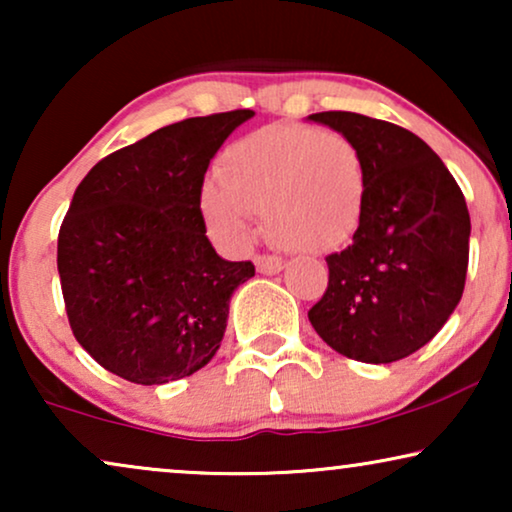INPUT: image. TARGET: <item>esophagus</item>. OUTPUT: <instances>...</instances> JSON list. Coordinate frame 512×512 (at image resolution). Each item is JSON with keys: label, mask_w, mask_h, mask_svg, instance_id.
Returning a JSON list of instances; mask_svg holds the SVG:
<instances>
[{"label": "esophagus", "mask_w": 512, "mask_h": 512, "mask_svg": "<svg viewBox=\"0 0 512 512\" xmlns=\"http://www.w3.org/2000/svg\"><path fill=\"white\" fill-rule=\"evenodd\" d=\"M256 263V270L261 272V275H277V272H282L284 268V258L282 256H270V254H261L254 258Z\"/></svg>", "instance_id": "34e87169"}]
</instances>
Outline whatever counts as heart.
Returning a JSON list of instances; mask_svg holds the SVG:
<instances>
[{
    "label": "heart",
    "instance_id": "1",
    "mask_svg": "<svg viewBox=\"0 0 512 512\" xmlns=\"http://www.w3.org/2000/svg\"><path fill=\"white\" fill-rule=\"evenodd\" d=\"M368 198L363 153L340 132L270 125L221 153L219 177L200 188V212L221 247L242 249L265 235L293 251L338 249L359 233Z\"/></svg>",
    "mask_w": 512,
    "mask_h": 512
}]
</instances>
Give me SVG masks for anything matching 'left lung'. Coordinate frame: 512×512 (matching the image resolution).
<instances>
[{
    "instance_id": "left-lung-1",
    "label": "left lung",
    "mask_w": 512,
    "mask_h": 512,
    "mask_svg": "<svg viewBox=\"0 0 512 512\" xmlns=\"http://www.w3.org/2000/svg\"><path fill=\"white\" fill-rule=\"evenodd\" d=\"M307 118L352 139L368 170L359 233L326 256V293L307 317L347 359H405L445 326L464 293L471 237L464 193L431 146L401 125L352 111Z\"/></svg>"
}]
</instances>
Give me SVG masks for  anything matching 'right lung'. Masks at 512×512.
<instances>
[{
	"label": "right lung",
	"instance_id": "right-lung-1",
	"mask_svg": "<svg viewBox=\"0 0 512 512\" xmlns=\"http://www.w3.org/2000/svg\"><path fill=\"white\" fill-rule=\"evenodd\" d=\"M251 109L186 118L109 153L76 188L58 235V272L79 345L123 380L165 384L207 366L228 303L254 277L207 240L209 160Z\"/></svg>",
	"mask_w": 512,
	"mask_h": 512
}]
</instances>
